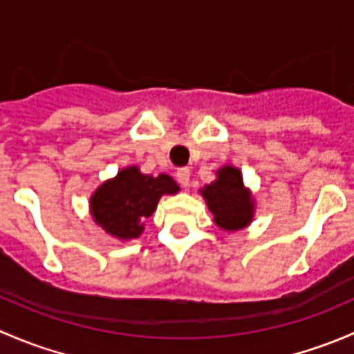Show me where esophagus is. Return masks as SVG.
Wrapping results in <instances>:
<instances>
[{"label": "esophagus", "instance_id": "obj_1", "mask_svg": "<svg viewBox=\"0 0 354 354\" xmlns=\"http://www.w3.org/2000/svg\"><path fill=\"white\" fill-rule=\"evenodd\" d=\"M176 180L181 187L187 188L188 185H190V169H188V167H180V169L176 171Z\"/></svg>", "mask_w": 354, "mask_h": 354}]
</instances>
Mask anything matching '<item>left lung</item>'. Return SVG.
Wrapping results in <instances>:
<instances>
[{
  "mask_svg": "<svg viewBox=\"0 0 354 354\" xmlns=\"http://www.w3.org/2000/svg\"><path fill=\"white\" fill-rule=\"evenodd\" d=\"M200 195L212 212L217 227L234 233L248 227L255 217V198L245 187L243 174L233 164L216 171V180L200 188Z\"/></svg>",
  "mask_w": 354,
  "mask_h": 354,
  "instance_id": "obj_1",
  "label": "left lung"
}]
</instances>
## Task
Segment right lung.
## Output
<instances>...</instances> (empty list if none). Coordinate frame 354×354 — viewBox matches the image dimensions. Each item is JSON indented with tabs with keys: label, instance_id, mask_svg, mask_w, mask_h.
Returning <instances> with one entry per match:
<instances>
[{
	"label": "right lung",
	"instance_id": "obj_1",
	"mask_svg": "<svg viewBox=\"0 0 354 354\" xmlns=\"http://www.w3.org/2000/svg\"><path fill=\"white\" fill-rule=\"evenodd\" d=\"M178 192L180 187L169 174L152 176L133 164L95 188L88 198V212L109 236L130 241L144 233L145 221L156 212L160 197Z\"/></svg>",
	"mask_w": 354,
	"mask_h": 354
}]
</instances>
